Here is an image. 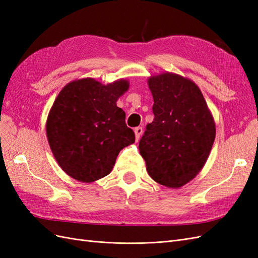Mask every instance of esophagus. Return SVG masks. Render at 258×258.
Here are the masks:
<instances>
[{"mask_svg": "<svg viewBox=\"0 0 258 258\" xmlns=\"http://www.w3.org/2000/svg\"><path fill=\"white\" fill-rule=\"evenodd\" d=\"M135 134H136L137 141H139V139L141 138V136H142V134H143V128H142V127H137V128L135 129Z\"/></svg>", "mask_w": 258, "mask_h": 258, "instance_id": "34e87169", "label": "esophagus"}]
</instances>
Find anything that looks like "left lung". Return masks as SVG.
Listing matches in <instances>:
<instances>
[{
    "label": "left lung",
    "instance_id": "8db88e82",
    "mask_svg": "<svg viewBox=\"0 0 258 258\" xmlns=\"http://www.w3.org/2000/svg\"><path fill=\"white\" fill-rule=\"evenodd\" d=\"M154 98V120L139 142L150 176L177 188L205 166L215 139V123L198 86L163 73L148 80Z\"/></svg>",
    "mask_w": 258,
    "mask_h": 258
}]
</instances>
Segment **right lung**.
I'll use <instances>...</instances> for the list:
<instances>
[{
	"label": "right lung",
	"instance_id": "obj_1",
	"mask_svg": "<svg viewBox=\"0 0 258 258\" xmlns=\"http://www.w3.org/2000/svg\"><path fill=\"white\" fill-rule=\"evenodd\" d=\"M127 81L102 85L92 79L68 84L49 112L46 132L51 152L67 174L93 182L111 172L123 147L135 143L126 114L116 101Z\"/></svg>",
	"mask_w": 258,
	"mask_h": 258
}]
</instances>
